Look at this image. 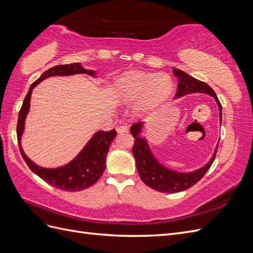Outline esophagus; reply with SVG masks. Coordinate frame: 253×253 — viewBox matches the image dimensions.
Returning <instances> with one entry per match:
<instances>
[{
    "mask_svg": "<svg viewBox=\"0 0 253 253\" xmlns=\"http://www.w3.org/2000/svg\"><path fill=\"white\" fill-rule=\"evenodd\" d=\"M117 132L122 134V133H127L128 132V127L127 126H120L117 127Z\"/></svg>",
    "mask_w": 253,
    "mask_h": 253,
    "instance_id": "34e87169",
    "label": "esophagus"
}]
</instances>
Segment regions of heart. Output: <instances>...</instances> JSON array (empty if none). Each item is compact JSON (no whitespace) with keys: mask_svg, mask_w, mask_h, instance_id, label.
Wrapping results in <instances>:
<instances>
[{"mask_svg":"<svg viewBox=\"0 0 253 253\" xmlns=\"http://www.w3.org/2000/svg\"><path fill=\"white\" fill-rule=\"evenodd\" d=\"M115 89L119 101L125 104L136 102L135 113L145 115L171 96L173 82L166 74L131 71L122 74L116 80Z\"/></svg>","mask_w":253,"mask_h":253,"instance_id":"1","label":"heart"}]
</instances>
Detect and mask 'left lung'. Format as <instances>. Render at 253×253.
Segmentation results:
<instances>
[{
	"label": "left lung",
	"mask_w": 253,
	"mask_h": 253,
	"mask_svg": "<svg viewBox=\"0 0 253 253\" xmlns=\"http://www.w3.org/2000/svg\"><path fill=\"white\" fill-rule=\"evenodd\" d=\"M173 74L178 78V86L175 98H180L192 93H204L212 96L215 99L218 105L219 118L221 122V104L216 94L214 93V90L208 84L191 77L190 75L177 70V68H173ZM142 127L143 122H138V124H135L131 126V133L135 138L133 145V155L135 157L136 168L140 178L148 187L164 193L180 192V191H185L194 186L196 182L203 178L206 172L210 169L211 165L214 162V158H215L218 144L216 145L210 162L206 164L201 169L189 173L176 172L171 169H168L167 167L163 166L155 158L154 154H153L150 149L147 139L140 136Z\"/></svg>",
	"instance_id": "obj_1"
}]
</instances>
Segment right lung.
<instances>
[{"instance_id":"obj_1","label":"right lung","mask_w":253,"mask_h":253,"mask_svg":"<svg viewBox=\"0 0 253 253\" xmlns=\"http://www.w3.org/2000/svg\"><path fill=\"white\" fill-rule=\"evenodd\" d=\"M76 74H87L95 76V72L85 70L80 63L65 64L53 66L46 72H44L40 78L36 80L29 87L28 93L23 101L22 108L19 113L18 126H17V136L20 152L23 159L35 174H37L43 180L49 183L50 186L61 189L68 192L81 191L93 186L101 177L103 171L105 170V159L108 155L111 143L117 135L115 129L109 132L99 131L96 132L93 137L85 144L79 154L76 156L71 163L66 164L63 167L55 168V169H47L36 165L30 160L22 149L21 138L25 127V119L29 112L30 97L32 91L36 85L48 77L52 76H71Z\"/></svg>"}]
</instances>
